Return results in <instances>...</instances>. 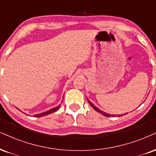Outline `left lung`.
I'll return each instance as SVG.
<instances>
[{"label": "left lung", "mask_w": 156, "mask_h": 156, "mask_svg": "<svg viewBox=\"0 0 156 156\" xmlns=\"http://www.w3.org/2000/svg\"><path fill=\"white\" fill-rule=\"evenodd\" d=\"M87 101H88V103H89V104L91 105L92 106V108H93L94 109H95V110L96 111H98V113H101V114H103V116H108V117H111V116H123V115L124 114H120V115H111V114H109V113H105V112H104V111H101V110H100V109L98 108H97L95 106V105H94V104H93V103H91V102H90L89 100L87 99ZM126 113H124V114H126Z\"/></svg>", "instance_id": "obj_1"}]
</instances>
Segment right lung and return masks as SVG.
<instances>
[{
    "label": "right lung",
    "instance_id": "1",
    "mask_svg": "<svg viewBox=\"0 0 156 156\" xmlns=\"http://www.w3.org/2000/svg\"><path fill=\"white\" fill-rule=\"evenodd\" d=\"M60 106H61V105H58V106H56V107L50 109V110L45 111V112H43V113H38V114L34 115V117H35V116H36V117H41V116H45V115L50 114V113H53V112H55V111H58L59 108H60ZM19 111H20V110H19Z\"/></svg>",
    "mask_w": 156,
    "mask_h": 156
}]
</instances>
